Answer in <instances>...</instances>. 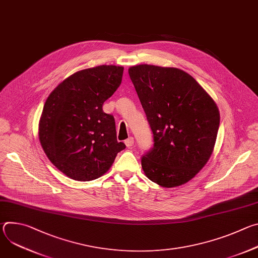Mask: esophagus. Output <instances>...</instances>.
Returning <instances> with one entry per match:
<instances>
[{
  "mask_svg": "<svg viewBox=\"0 0 258 258\" xmlns=\"http://www.w3.org/2000/svg\"><path fill=\"white\" fill-rule=\"evenodd\" d=\"M134 138L133 137H130L128 139H126L125 141H124V143H125V145H126V147H128V148H130V147H132L133 145H134Z\"/></svg>",
  "mask_w": 258,
  "mask_h": 258,
  "instance_id": "esophagus-1",
  "label": "esophagus"
}]
</instances>
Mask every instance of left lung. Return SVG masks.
<instances>
[{"instance_id":"8db88e82","label":"left lung","mask_w":258,"mask_h":258,"mask_svg":"<svg viewBox=\"0 0 258 258\" xmlns=\"http://www.w3.org/2000/svg\"><path fill=\"white\" fill-rule=\"evenodd\" d=\"M153 134V147L141 159L150 180L172 188L193 178L213 151L219 112L187 72L142 64L128 69Z\"/></svg>"}]
</instances>
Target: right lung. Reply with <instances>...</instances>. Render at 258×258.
<instances>
[{
    "label": "right lung",
    "instance_id": "right-lung-1",
    "mask_svg": "<svg viewBox=\"0 0 258 258\" xmlns=\"http://www.w3.org/2000/svg\"><path fill=\"white\" fill-rule=\"evenodd\" d=\"M123 67L100 65L76 72L48 97L39 137L50 161L64 174L81 181L103 175L125 149L117 142L113 115L104 102L121 84Z\"/></svg>",
    "mask_w": 258,
    "mask_h": 258
}]
</instances>
